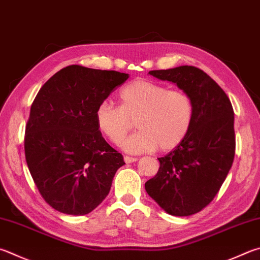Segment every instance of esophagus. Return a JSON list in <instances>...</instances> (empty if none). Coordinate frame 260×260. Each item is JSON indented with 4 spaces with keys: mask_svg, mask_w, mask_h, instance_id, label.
<instances>
[{
    "mask_svg": "<svg viewBox=\"0 0 260 260\" xmlns=\"http://www.w3.org/2000/svg\"><path fill=\"white\" fill-rule=\"evenodd\" d=\"M136 158H133V157H128V155H126V157H124V161L126 164H131V162H135L136 161Z\"/></svg>",
    "mask_w": 260,
    "mask_h": 260,
    "instance_id": "1",
    "label": "esophagus"
}]
</instances>
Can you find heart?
<instances>
[{"label":"heart","instance_id":"1","mask_svg":"<svg viewBox=\"0 0 260 260\" xmlns=\"http://www.w3.org/2000/svg\"><path fill=\"white\" fill-rule=\"evenodd\" d=\"M119 107L101 102L95 110L98 129L112 144H120L136 122L139 131L122 148L128 153L169 151L186 138L193 120V103L182 89H167L148 79H136L118 93Z\"/></svg>","mask_w":260,"mask_h":260}]
</instances>
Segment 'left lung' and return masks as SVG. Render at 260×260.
<instances>
[{
    "mask_svg": "<svg viewBox=\"0 0 260 260\" xmlns=\"http://www.w3.org/2000/svg\"><path fill=\"white\" fill-rule=\"evenodd\" d=\"M191 98L193 120L186 138L160 162L145 183L146 193L169 215L190 216L208 206L232 167L235 153L234 111L229 96L201 69L179 66L151 70Z\"/></svg>",
    "mask_w": 260,
    "mask_h": 260,
    "instance_id": "8db88e82",
    "label": "left lung"
}]
</instances>
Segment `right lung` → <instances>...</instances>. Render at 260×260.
<instances>
[{
    "label": "right lung",
    "instance_id": "add662e5",
    "mask_svg": "<svg viewBox=\"0 0 260 260\" xmlns=\"http://www.w3.org/2000/svg\"><path fill=\"white\" fill-rule=\"evenodd\" d=\"M128 77L73 64L37 93L26 125L25 155L41 196L55 210L86 215L109 194L125 162L102 138L95 110Z\"/></svg>",
    "mask_w": 260,
    "mask_h": 260
}]
</instances>
